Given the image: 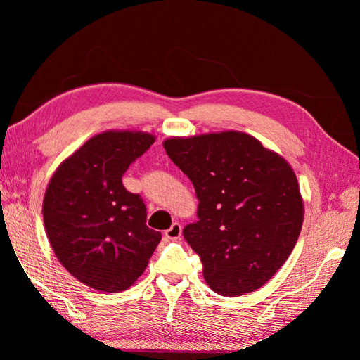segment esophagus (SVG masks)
Returning <instances> with one entry per match:
<instances>
[{"mask_svg":"<svg viewBox=\"0 0 360 360\" xmlns=\"http://www.w3.org/2000/svg\"><path fill=\"white\" fill-rule=\"evenodd\" d=\"M165 236L171 238V240H177V238L181 237V225L179 222H174L165 231Z\"/></svg>","mask_w":360,"mask_h":360,"instance_id":"esophagus-1","label":"esophagus"}]
</instances>
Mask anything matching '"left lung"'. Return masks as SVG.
<instances>
[{
    "label": "left lung",
    "instance_id": "8db88e82",
    "mask_svg": "<svg viewBox=\"0 0 360 360\" xmlns=\"http://www.w3.org/2000/svg\"><path fill=\"white\" fill-rule=\"evenodd\" d=\"M163 147L195 188L198 221L183 236L207 284L230 297L263 287L302 230L303 202L287 160L242 132L171 138Z\"/></svg>",
    "mask_w": 360,
    "mask_h": 360
}]
</instances>
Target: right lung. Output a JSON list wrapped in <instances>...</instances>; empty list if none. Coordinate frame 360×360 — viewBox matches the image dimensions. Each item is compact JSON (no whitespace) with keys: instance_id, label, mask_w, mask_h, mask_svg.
<instances>
[{"instance_id":"right-lung-1","label":"right lung","mask_w":360,"mask_h":360,"mask_svg":"<svg viewBox=\"0 0 360 360\" xmlns=\"http://www.w3.org/2000/svg\"><path fill=\"white\" fill-rule=\"evenodd\" d=\"M155 138L103 132L64 160L43 200V222L60 263L82 284L127 290L144 274L162 234L147 226V207L123 174Z\"/></svg>"}]
</instances>
